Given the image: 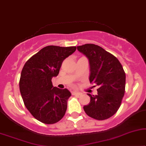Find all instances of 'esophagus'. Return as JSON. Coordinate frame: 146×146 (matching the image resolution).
<instances>
[{
  "label": "esophagus",
  "mask_w": 146,
  "mask_h": 146,
  "mask_svg": "<svg viewBox=\"0 0 146 146\" xmlns=\"http://www.w3.org/2000/svg\"><path fill=\"white\" fill-rule=\"evenodd\" d=\"M72 94L74 95V96H81L82 95V93H80V92H78V91H74L72 92Z\"/></svg>",
  "instance_id": "34e87169"
}]
</instances>
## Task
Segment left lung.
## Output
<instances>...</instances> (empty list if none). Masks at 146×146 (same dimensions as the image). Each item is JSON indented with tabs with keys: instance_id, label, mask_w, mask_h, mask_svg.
Masks as SVG:
<instances>
[{
	"instance_id": "1",
	"label": "left lung",
	"mask_w": 146,
	"mask_h": 146,
	"mask_svg": "<svg viewBox=\"0 0 146 146\" xmlns=\"http://www.w3.org/2000/svg\"><path fill=\"white\" fill-rule=\"evenodd\" d=\"M77 49L89 59V81L99 87L96 96L87 93L91 100L83 107L85 112L97 120L108 119L119 110L125 93L123 67L115 56L96 44H85Z\"/></svg>"
}]
</instances>
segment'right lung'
I'll return each mask as SVG.
<instances>
[{"instance_id": "1", "label": "right lung", "mask_w": 146, "mask_h": 146, "mask_svg": "<svg viewBox=\"0 0 146 146\" xmlns=\"http://www.w3.org/2000/svg\"><path fill=\"white\" fill-rule=\"evenodd\" d=\"M76 48L46 46L32 56L23 68L19 87L23 102L31 115L42 123H55L65 115L71 94L67 89L53 87L51 79L59 74L63 60Z\"/></svg>"}]
</instances>
